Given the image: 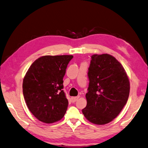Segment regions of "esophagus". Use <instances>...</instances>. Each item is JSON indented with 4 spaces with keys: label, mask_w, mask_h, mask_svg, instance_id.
Here are the masks:
<instances>
[{
    "label": "esophagus",
    "mask_w": 148,
    "mask_h": 148,
    "mask_svg": "<svg viewBox=\"0 0 148 148\" xmlns=\"http://www.w3.org/2000/svg\"><path fill=\"white\" fill-rule=\"evenodd\" d=\"M79 96L73 97H71V101H72V102H73V103H75V102L79 99Z\"/></svg>",
    "instance_id": "esophagus-1"
}]
</instances>
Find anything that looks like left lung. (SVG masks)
<instances>
[{"mask_svg":"<svg viewBox=\"0 0 148 148\" xmlns=\"http://www.w3.org/2000/svg\"><path fill=\"white\" fill-rule=\"evenodd\" d=\"M88 70L87 105L82 112L90 123L108 124L126 105L130 90V80L121 64L108 54L92 55Z\"/></svg>","mask_w":148,"mask_h":148,"instance_id":"left-lung-1","label":"left lung"}]
</instances>
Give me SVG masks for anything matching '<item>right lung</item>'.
<instances>
[{
  "mask_svg": "<svg viewBox=\"0 0 148 148\" xmlns=\"http://www.w3.org/2000/svg\"><path fill=\"white\" fill-rule=\"evenodd\" d=\"M72 55L44 56L36 59L26 73L22 84L29 111L45 123L61 119L68 100L62 90L63 77Z\"/></svg>",
  "mask_w": 148,
  "mask_h": 148,
  "instance_id": "obj_1",
  "label": "right lung"
}]
</instances>
